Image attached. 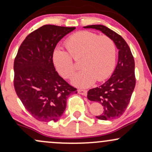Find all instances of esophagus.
I'll use <instances>...</instances> for the list:
<instances>
[{"label":"esophagus","instance_id":"esophagus-1","mask_svg":"<svg viewBox=\"0 0 152 152\" xmlns=\"http://www.w3.org/2000/svg\"><path fill=\"white\" fill-rule=\"evenodd\" d=\"M78 93L81 95L83 96H86L87 95V91L86 90H83V89H78Z\"/></svg>","mask_w":152,"mask_h":152}]
</instances>
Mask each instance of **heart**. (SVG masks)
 <instances>
[{"label": "heart", "mask_w": 152, "mask_h": 152, "mask_svg": "<svg viewBox=\"0 0 152 152\" xmlns=\"http://www.w3.org/2000/svg\"><path fill=\"white\" fill-rule=\"evenodd\" d=\"M65 46L68 53L58 49L54 51L53 64L62 77L71 78L76 68L72 58L75 61L81 59L80 66L83 69L73 78L74 86L88 87L96 80H105L114 71L116 48L111 38L90 31H78L69 36Z\"/></svg>", "instance_id": "heart-1"}]
</instances>
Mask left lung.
Listing matches in <instances>:
<instances>
[{
	"instance_id": "1",
	"label": "left lung",
	"mask_w": 152,
	"mask_h": 152,
	"mask_svg": "<svg viewBox=\"0 0 152 152\" xmlns=\"http://www.w3.org/2000/svg\"><path fill=\"white\" fill-rule=\"evenodd\" d=\"M83 28L102 31L114 41L118 48V63L113 74L102 86L88 91L87 98L104 106L102 114L96 116L99 119L111 120L120 117L130 102L136 84L133 55L125 40L106 26L91 25Z\"/></svg>"
}]
</instances>
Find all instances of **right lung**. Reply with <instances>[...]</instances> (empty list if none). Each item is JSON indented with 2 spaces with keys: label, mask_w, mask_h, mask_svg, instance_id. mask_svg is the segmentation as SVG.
<instances>
[{
  "label": "right lung",
  "mask_w": 152,
  "mask_h": 152,
  "mask_svg": "<svg viewBox=\"0 0 152 152\" xmlns=\"http://www.w3.org/2000/svg\"><path fill=\"white\" fill-rule=\"evenodd\" d=\"M76 28L45 25L31 33L21 43L14 61L13 84L17 96L33 117L57 121L66 99L77 94L56 71L53 54L57 43Z\"/></svg>",
  "instance_id": "1"
}]
</instances>
